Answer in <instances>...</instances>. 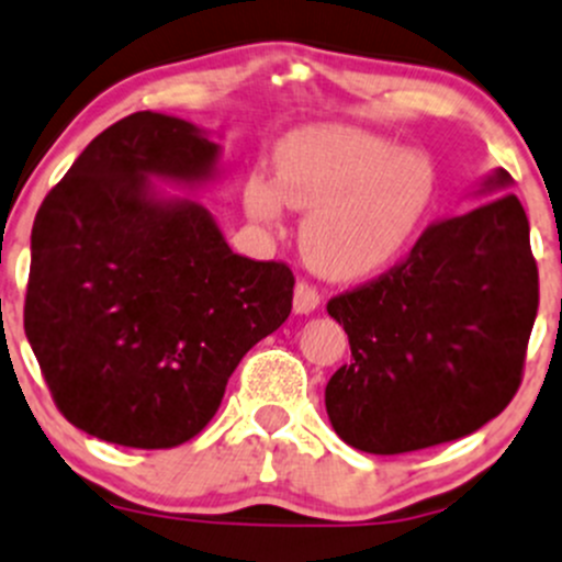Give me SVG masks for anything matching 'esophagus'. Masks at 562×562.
Wrapping results in <instances>:
<instances>
[{
    "label": "esophagus",
    "mask_w": 562,
    "mask_h": 562,
    "mask_svg": "<svg viewBox=\"0 0 562 562\" xmlns=\"http://www.w3.org/2000/svg\"><path fill=\"white\" fill-rule=\"evenodd\" d=\"M318 304H321V293L315 291L313 285L299 282V285L293 288V313L296 315H310L313 310H318Z\"/></svg>",
    "instance_id": "34e87169"
}]
</instances>
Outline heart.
<instances>
[{
    "instance_id": "heart-1",
    "label": "heart",
    "mask_w": 562,
    "mask_h": 562,
    "mask_svg": "<svg viewBox=\"0 0 562 562\" xmlns=\"http://www.w3.org/2000/svg\"><path fill=\"white\" fill-rule=\"evenodd\" d=\"M274 181L252 176L244 209L263 225L304 211L299 247L335 282L364 280L406 252L437 198L431 156L353 125H307L274 150Z\"/></svg>"
}]
</instances>
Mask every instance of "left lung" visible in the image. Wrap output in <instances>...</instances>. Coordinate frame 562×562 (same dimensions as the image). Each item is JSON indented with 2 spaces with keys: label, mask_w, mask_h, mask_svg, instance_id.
<instances>
[{
  "label": "left lung",
  "mask_w": 562,
  "mask_h": 562,
  "mask_svg": "<svg viewBox=\"0 0 562 562\" xmlns=\"http://www.w3.org/2000/svg\"><path fill=\"white\" fill-rule=\"evenodd\" d=\"M510 183L492 170L472 192L488 203L431 225L401 266L326 304L351 342V362L326 384L346 445L397 456L453 442L516 395L538 269Z\"/></svg>",
  "instance_id": "left-lung-1"
}]
</instances>
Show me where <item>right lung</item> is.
<instances>
[{"mask_svg":"<svg viewBox=\"0 0 562 562\" xmlns=\"http://www.w3.org/2000/svg\"><path fill=\"white\" fill-rule=\"evenodd\" d=\"M220 167L209 131L134 112L81 150L37 211L24 331L59 412L90 437L189 442L244 353L291 315V269L236 255L214 214L183 198Z\"/></svg>","mask_w":562,"mask_h":562,"instance_id":"right-lung-1","label":"right lung"}]
</instances>
